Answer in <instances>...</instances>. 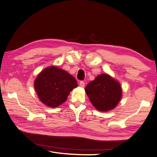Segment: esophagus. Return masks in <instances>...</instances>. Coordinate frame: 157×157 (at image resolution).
Masks as SVG:
<instances>
[{
	"mask_svg": "<svg viewBox=\"0 0 157 157\" xmlns=\"http://www.w3.org/2000/svg\"><path fill=\"white\" fill-rule=\"evenodd\" d=\"M79 86H80L81 87H84L85 83H84V82L83 81H82V82H79Z\"/></svg>",
	"mask_w": 157,
	"mask_h": 157,
	"instance_id": "1",
	"label": "esophagus"
}]
</instances>
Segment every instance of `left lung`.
I'll use <instances>...</instances> for the list:
<instances>
[{
  "mask_svg": "<svg viewBox=\"0 0 157 157\" xmlns=\"http://www.w3.org/2000/svg\"><path fill=\"white\" fill-rule=\"evenodd\" d=\"M85 91L93 106L101 112L114 109L122 98L119 82L106 73L97 76L88 84Z\"/></svg>",
  "mask_w": 157,
  "mask_h": 157,
  "instance_id": "8db88e82",
  "label": "left lung"
}]
</instances>
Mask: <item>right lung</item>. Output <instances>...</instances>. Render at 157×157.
I'll return each mask as SVG.
<instances>
[{
  "instance_id": "add662e5",
  "label": "right lung",
  "mask_w": 157,
  "mask_h": 157,
  "mask_svg": "<svg viewBox=\"0 0 157 157\" xmlns=\"http://www.w3.org/2000/svg\"><path fill=\"white\" fill-rule=\"evenodd\" d=\"M78 86L75 78L56 66L42 70L34 81V88L40 100L50 108L64 103L69 93Z\"/></svg>"
}]
</instances>
